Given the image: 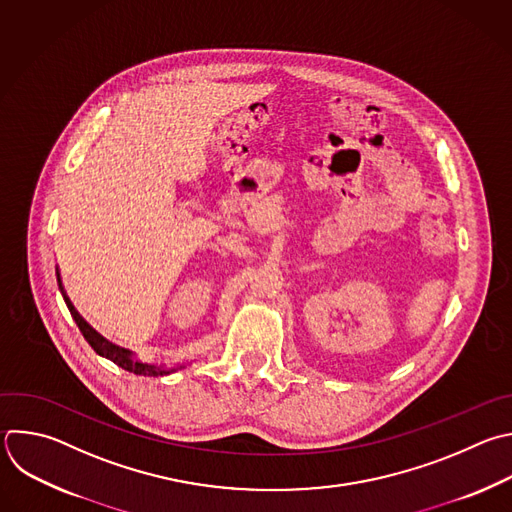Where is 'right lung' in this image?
<instances>
[{"mask_svg": "<svg viewBox=\"0 0 512 512\" xmlns=\"http://www.w3.org/2000/svg\"><path fill=\"white\" fill-rule=\"evenodd\" d=\"M56 275H58V287H60V291H62V295H64V301H66V305H68V309H70V313H72L76 325L80 327L82 335L86 337V342L92 346V350H94L98 356L108 358L110 362H114V364L120 366L122 370L132 372V374H136V376H164V374L175 372V368H173V370H164V368H158V366H152V364H142V362L134 360V358H132V352L110 344L108 339H104L98 331H94V329L82 319V315L74 309L72 301L68 299L64 287H62V281H60V273H58V271H56Z\"/></svg>", "mask_w": 512, "mask_h": 512, "instance_id": "add662e5", "label": "right lung"}]
</instances>
